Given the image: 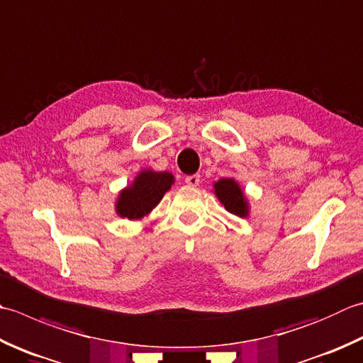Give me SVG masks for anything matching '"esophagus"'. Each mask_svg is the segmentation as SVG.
<instances>
[{
    "label": "esophagus",
    "mask_w": 363,
    "mask_h": 363,
    "mask_svg": "<svg viewBox=\"0 0 363 363\" xmlns=\"http://www.w3.org/2000/svg\"><path fill=\"white\" fill-rule=\"evenodd\" d=\"M186 184L190 187H196L200 184V174H189L186 176Z\"/></svg>",
    "instance_id": "34e87169"
}]
</instances>
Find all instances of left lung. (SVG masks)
<instances>
[{"instance_id":"obj_1","label":"left lung","mask_w":363,"mask_h":363,"mask_svg":"<svg viewBox=\"0 0 363 363\" xmlns=\"http://www.w3.org/2000/svg\"><path fill=\"white\" fill-rule=\"evenodd\" d=\"M214 195L225 206V209L238 217H248L250 204H248L244 190L233 177H222L214 182Z\"/></svg>"}]
</instances>
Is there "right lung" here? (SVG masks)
<instances>
[{
	"mask_svg": "<svg viewBox=\"0 0 363 363\" xmlns=\"http://www.w3.org/2000/svg\"><path fill=\"white\" fill-rule=\"evenodd\" d=\"M173 184L174 176L169 172H154L149 168L141 169L130 186L119 191L115 203L116 214L121 218L129 220L147 217Z\"/></svg>",
	"mask_w": 363,
	"mask_h": 363,
	"instance_id": "right-lung-1",
	"label": "right lung"
}]
</instances>
